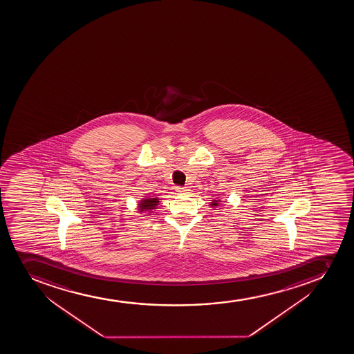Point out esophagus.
<instances>
[{
	"label": "esophagus",
	"instance_id": "obj_1",
	"mask_svg": "<svg viewBox=\"0 0 354 354\" xmlns=\"http://www.w3.org/2000/svg\"><path fill=\"white\" fill-rule=\"evenodd\" d=\"M175 190H176V193L187 194L189 192V188L188 187H176Z\"/></svg>",
	"mask_w": 354,
	"mask_h": 354
}]
</instances>
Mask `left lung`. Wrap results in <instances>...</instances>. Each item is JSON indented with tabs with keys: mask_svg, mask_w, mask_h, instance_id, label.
I'll use <instances>...</instances> for the list:
<instances>
[{
	"mask_svg": "<svg viewBox=\"0 0 354 354\" xmlns=\"http://www.w3.org/2000/svg\"><path fill=\"white\" fill-rule=\"evenodd\" d=\"M219 203H221V201L214 200L212 202H210V205L212 207H219Z\"/></svg>",
	"mask_w": 354,
	"mask_h": 354,
	"instance_id": "obj_1",
	"label": "left lung"
}]
</instances>
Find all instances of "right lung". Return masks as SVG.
Segmentation results:
<instances>
[{
	"label": "right lung",
	"mask_w": 354,
	"mask_h": 354,
	"mask_svg": "<svg viewBox=\"0 0 354 354\" xmlns=\"http://www.w3.org/2000/svg\"><path fill=\"white\" fill-rule=\"evenodd\" d=\"M158 205H159V198L157 196H147L142 198V200L138 202V212H145V211H149V214L152 212V210L154 209H157Z\"/></svg>",
	"instance_id": "obj_1"
}]
</instances>
